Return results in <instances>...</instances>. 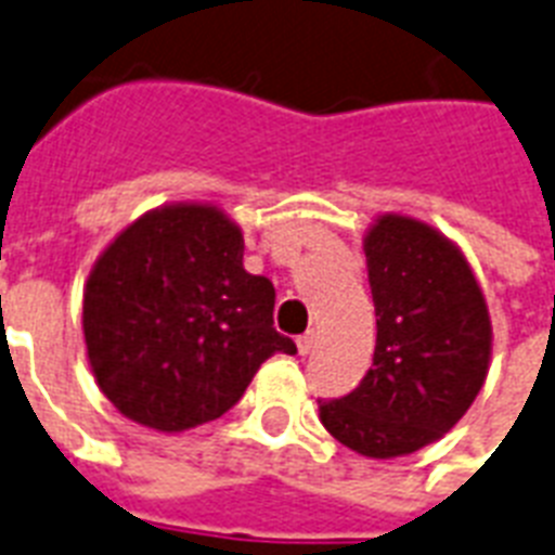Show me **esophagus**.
<instances>
[{
	"label": "esophagus",
	"mask_w": 555,
	"mask_h": 555,
	"mask_svg": "<svg viewBox=\"0 0 555 555\" xmlns=\"http://www.w3.org/2000/svg\"><path fill=\"white\" fill-rule=\"evenodd\" d=\"M296 348H299L301 356H308L310 350L317 348V333L308 331V333H301L299 339H296Z\"/></svg>",
	"instance_id": "obj_1"
}]
</instances>
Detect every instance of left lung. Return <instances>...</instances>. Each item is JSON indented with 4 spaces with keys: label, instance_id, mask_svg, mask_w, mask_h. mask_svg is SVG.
<instances>
[{
    "label": "left lung",
    "instance_id": "left-lung-1",
    "mask_svg": "<svg viewBox=\"0 0 555 555\" xmlns=\"http://www.w3.org/2000/svg\"><path fill=\"white\" fill-rule=\"evenodd\" d=\"M364 256L376 308L373 367L348 396L319 399V416L356 453L393 459L448 434L479 396L490 317L465 256L416 219L382 216Z\"/></svg>",
    "mask_w": 555,
    "mask_h": 555
}]
</instances>
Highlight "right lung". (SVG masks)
Listing matches in <instances>:
<instances>
[{"label":"right lung","instance_id":"obj_1","mask_svg":"<svg viewBox=\"0 0 555 555\" xmlns=\"http://www.w3.org/2000/svg\"><path fill=\"white\" fill-rule=\"evenodd\" d=\"M245 238L210 205H173L121 231L88 279L90 371L125 416L188 430L233 408L273 353L276 291L242 264Z\"/></svg>","mask_w":555,"mask_h":555}]
</instances>
